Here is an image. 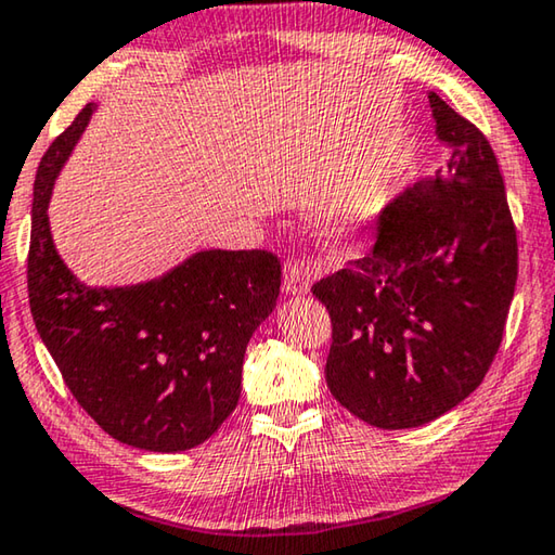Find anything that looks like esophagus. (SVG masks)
I'll return each mask as SVG.
<instances>
[{"mask_svg": "<svg viewBox=\"0 0 555 555\" xmlns=\"http://www.w3.org/2000/svg\"><path fill=\"white\" fill-rule=\"evenodd\" d=\"M312 272H314V268L310 266V260L289 262L287 270H285V283H283L285 293H289V295H305L307 289H310Z\"/></svg>", "mask_w": 555, "mask_h": 555, "instance_id": "1", "label": "esophagus"}]
</instances>
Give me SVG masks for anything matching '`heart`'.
Returning a JSON list of instances; mask_svg holds the SVG:
<instances>
[{"mask_svg":"<svg viewBox=\"0 0 555 555\" xmlns=\"http://www.w3.org/2000/svg\"><path fill=\"white\" fill-rule=\"evenodd\" d=\"M371 202H374V189H371V186H359L357 192H353V196L349 198V202L341 206L339 218L347 225H357L361 218H363V214H366V208L371 206Z\"/></svg>","mask_w":555,"mask_h":555,"instance_id":"b5f03b06","label":"heart"}]
</instances>
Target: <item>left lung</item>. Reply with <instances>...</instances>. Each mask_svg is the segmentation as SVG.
<instances>
[{
  "label": "left lung",
  "mask_w": 555,
  "mask_h": 555,
  "mask_svg": "<svg viewBox=\"0 0 555 555\" xmlns=\"http://www.w3.org/2000/svg\"><path fill=\"white\" fill-rule=\"evenodd\" d=\"M450 154L376 218L366 256L312 285L330 310L326 386L363 423L417 428L482 384L519 275L492 144L430 93Z\"/></svg>",
  "instance_id": "obj_1"
}]
</instances>
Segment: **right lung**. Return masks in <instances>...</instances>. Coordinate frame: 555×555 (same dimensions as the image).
Wrapping results in <instances>:
<instances>
[{"label":"right lung","mask_w":555,"mask_h":555,"mask_svg":"<svg viewBox=\"0 0 555 555\" xmlns=\"http://www.w3.org/2000/svg\"><path fill=\"white\" fill-rule=\"evenodd\" d=\"M90 113L88 103L36 171L26 260L34 324L73 398L111 438L192 450L238 405L245 347L278 302L283 268L268 250H204L144 285H80L53 248L47 206Z\"/></svg>","instance_id":"right-lung-1"}]
</instances>
